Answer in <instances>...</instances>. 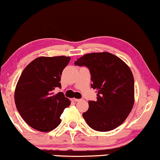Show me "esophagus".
Here are the masks:
<instances>
[{"label": "esophagus", "mask_w": 160, "mask_h": 160, "mask_svg": "<svg viewBox=\"0 0 160 160\" xmlns=\"http://www.w3.org/2000/svg\"><path fill=\"white\" fill-rule=\"evenodd\" d=\"M72 100L73 101H75V102H78V101H81V99H78V98H72Z\"/></svg>", "instance_id": "34e87169"}]
</instances>
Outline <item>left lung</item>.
<instances>
[{"label": "left lung", "mask_w": 160, "mask_h": 160, "mask_svg": "<svg viewBox=\"0 0 160 160\" xmlns=\"http://www.w3.org/2000/svg\"><path fill=\"white\" fill-rule=\"evenodd\" d=\"M74 64L88 67L91 86L98 92L97 101H88V110L82 113L87 124L100 132L118 128L134 104V78L130 67L109 52L86 53Z\"/></svg>", "instance_id": "1"}]
</instances>
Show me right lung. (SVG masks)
Instances as JSON below:
<instances>
[{
    "mask_svg": "<svg viewBox=\"0 0 160 160\" xmlns=\"http://www.w3.org/2000/svg\"><path fill=\"white\" fill-rule=\"evenodd\" d=\"M70 57H39L24 69L15 90V103L19 114L29 126L41 132H48L59 126L60 116L71 101L62 92L54 95L61 87V75Z\"/></svg>",
    "mask_w": 160,
    "mask_h": 160,
    "instance_id": "add662e5",
    "label": "right lung"
}]
</instances>
